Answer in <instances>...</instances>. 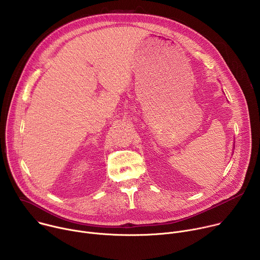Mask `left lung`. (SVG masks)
<instances>
[{"mask_svg":"<svg viewBox=\"0 0 260 260\" xmlns=\"http://www.w3.org/2000/svg\"><path fill=\"white\" fill-rule=\"evenodd\" d=\"M234 148H235V146H234Z\"/></svg>","mask_w":260,"mask_h":260,"instance_id":"left-lung-1","label":"left lung"}]
</instances>
